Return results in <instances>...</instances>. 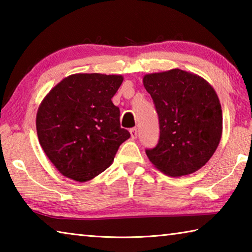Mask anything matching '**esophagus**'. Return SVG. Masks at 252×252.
Here are the masks:
<instances>
[{"instance_id":"34e87169","label":"esophagus","mask_w":252,"mask_h":252,"mask_svg":"<svg viewBox=\"0 0 252 252\" xmlns=\"http://www.w3.org/2000/svg\"><path fill=\"white\" fill-rule=\"evenodd\" d=\"M130 134L132 139H135L138 136V129L136 127H132V129H130Z\"/></svg>"}]
</instances>
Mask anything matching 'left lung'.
Returning a JSON list of instances; mask_svg holds the SVG:
<instances>
[{"mask_svg": "<svg viewBox=\"0 0 252 252\" xmlns=\"http://www.w3.org/2000/svg\"><path fill=\"white\" fill-rule=\"evenodd\" d=\"M160 125L159 142L149 160L168 176L193 173L210 160L222 134L219 97L201 76L180 69L143 76Z\"/></svg>", "mask_w": 252, "mask_h": 252, "instance_id": "left-lung-1", "label": "left lung"}]
</instances>
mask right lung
Instances as JSON below:
<instances>
[{
    "label": "right lung",
    "instance_id": "right-lung-1",
    "mask_svg": "<svg viewBox=\"0 0 252 252\" xmlns=\"http://www.w3.org/2000/svg\"><path fill=\"white\" fill-rule=\"evenodd\" d=\"M122 81V75L72 74L41 102L37 138L64 177L85 182L99 176L130 138L120 126V110L111 101Z\"/></svg>",
    "mask_w": 252,
    "mask_h": 252
}]
</instances>
